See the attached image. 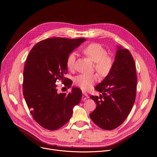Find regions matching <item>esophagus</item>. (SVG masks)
<instances>
[{"label": "esophagus", "instance_id": "1", "mask_svg": "<svg viewBox=\"0 0 157 157\" xmlns=\"http://www.w3.org/2000/svg\"><path fill=\"white\" fill-rule=\"evenodd\" d=\"M87 98H88V95L86 92H83V95H82V101H86Z\"/></svg>", "mask_w": 157, "mask_h": 157}]
</instances>
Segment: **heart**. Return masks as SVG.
Listing matches in <instances>:
<instances>
[{"label": "heart", "mask_w": 157, "mask_h": 157, "mask_svg": "<svg viewBox=\"0 0 157 157\" xmlns=\"http://www.w3.org/2000/svg\"><path fill=\"white\" fill-rule=\"evenodd\" d=\"M82 52L84 55L94 63L95 69L101 76L105 77L109 74L113 65V59L110 56L107 55V51L101 45L98 43L90 44L84 48ZM76 57L77 54L75 52H71L68 55L66 65L69 70H72L74 68ZM98 80V75L95 74H80L75 77L74 83L82 90H87Z\"/></svg>", "instance_id": "obj_1"}]
</instances>
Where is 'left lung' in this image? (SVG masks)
Masks as SVG:
<instances>
[{"label":"left lung","instance_id":"1","mask_svg":"<svg viewBox=\"0 0 157 157\" xmlns=\"http://www.w3.org/2000/svg\"><path fill=\"white\" fill-rule=\"evenodd\" d=\"M114 62L109 74L95 87L99 98L90 96L97 104L90 114L93 122L105 130L121 124L135 101L137 77L134 59L127 49L116 46Z\"/></svg>","mask_w":157,"mask_h":157}]
</instances>
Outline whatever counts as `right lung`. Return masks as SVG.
Returning a JSON list of instances; mask_svg holds the SVG:
<instances>
[{
  "label": "right lung",
  "mask_w": 157,
  "mask_h": 157,
  "mask_svg": "<svg viewBox=\"0 0 157 157\" xmlns=\"http://www.w3.org/2000/svg\"><path fill=\"white\" fill-rule=\"evenodd\" d=\"M84 38H52L41 41L30 51L24 68L23 95L34 119L43 128L56 130L68 123L73 108L79 104L81 90L58 93L57 80H64L68 55L86 41ZM64 84L71 87V80Z\"/></svg>",
  "instance_id": "obj_1"
}]
</instances>
